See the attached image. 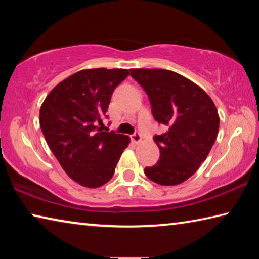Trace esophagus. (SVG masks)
I'll return each mask as SVG.
<instances>
[{
  "mask_svg": "<svg viewBox=\"0 0 259 259\" xmlns=\"http://www.w3.org/2000/svg\"><path fill=\"white\" fill-rule=\"evenodd\" d=\"M130 139H131V142H133V143L139 144L140 142H142V136H140L139 133H135L134 135L130 136Z\"/></svg>",
  "mask_w": 259,
  "mask_h": 259,
  "instance_id": "esophagus-1",
  "label": "esophagus"
}]
</instances>
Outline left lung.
<instances>
[{"instance_id": "left-lung-1", "label": "left lung", "mask_w": 259, "mask_h": 259, "mask_svg": "<svg viewBox=\"0 0 259 259\" xmlns=\"http://www.w3.org/2000/svg\"><path fill=\"white\" fill-rule=\"evenodd\" d=\"M130 73L147 94L154 119L165 126V133L154 136L160 159L144 171L159 185L182 184L196 172L217 138V108L203 89L181 74L161 68Z\"/></svg>"}]
</instances>
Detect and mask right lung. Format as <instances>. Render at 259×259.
Wrapping results in <instances>:
<instances>
[{
    "mask_svg": "<svg viewBox=\"0 0 259 259\" xmlns=\"http://www.w3.org/2000/svg\"><path fill=\"white\" fill-rule=\"evenodd\" d=\"M128 69H83L57 84L43 102L40 125L56 159L74 182L89 188L113 177L128 136L103 131L112 94Z\"/></svg>",
    "mask_w": 259,
    "mask_h": 259,
    "instance_id": "add662e5",
    "label": "right lung"
}]
</instances>
